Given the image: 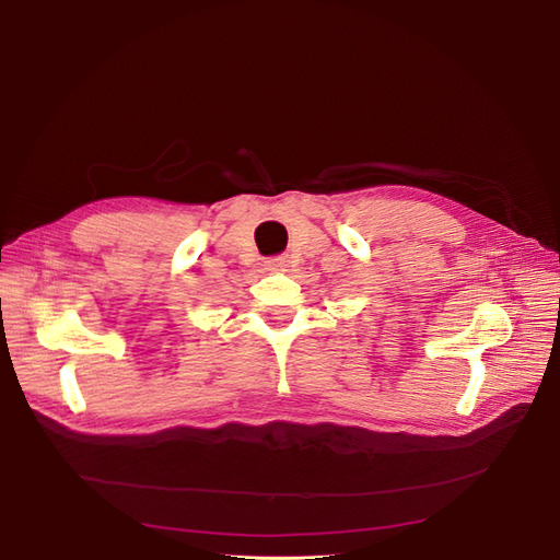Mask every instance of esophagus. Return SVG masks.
Segmentation results:
<instances>
[{"instance_id":"34e87169","label":"esophagus","mask_w":560,"mask_h":560,"mask_svg":"<svg viewBox=\"0 0 560 560\" xmlns=\"http://www.w3.org/2000/svg\"><path fill=\"white\" fill-rule=\"evenodd\" d=\"M284 266V257H270L266 259V268L268 270H280Z\"/></svg>"}]
</instances>
